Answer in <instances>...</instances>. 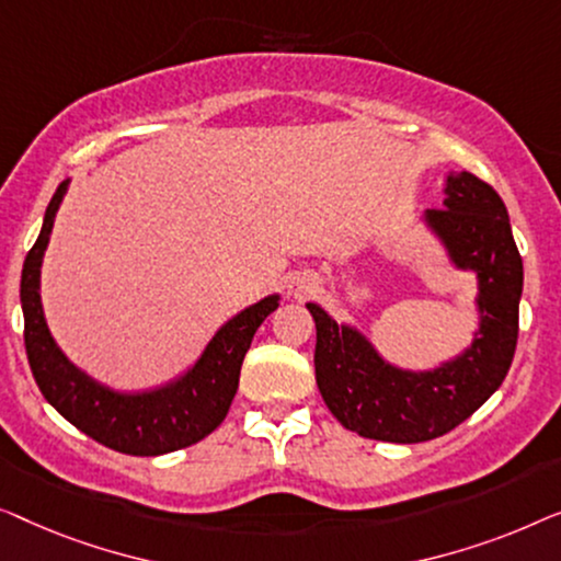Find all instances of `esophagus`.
Segmentation results:
<instances>
[{"label":"esophagus","mask_w":561,"mask_h":561,"mask_svg":"<svg viewBox=\"0 0 561 561\" xmlns=\"http://www.w3.org/2000/svg\"><path fill=\"white\" fill-rule=\"evenodd\" d=\"M318 289V279L314 277H295L289 282V295L291 297H307V295H312V291Z\"/></svg>","instance_id":"34e87169"}]
</instances>
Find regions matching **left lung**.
<instances>
[{
    "label": "left lung",
    "mask_w": 561,
    "mask_h": 561,
    "mask_svg": "<svg viewBox=\"0 0 561 561\" xmlns=\"http://www.w3.org/2000/svg\"><path fill=\"white\" fill-rule=\"evenodd\" d=\"M420 220L455 270L476 274L478 325L457 356L424 370L397 366L360 328L307 302L318 328L314 378L322 401L345 430L397 445L447 435L493 397L514 360L524 289L508 210L483 180L449 172L442 208L424 210Z\"/></svg>",
    "instance_id": "1"
}]
</instances>
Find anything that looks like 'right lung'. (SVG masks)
<instances>
[{"instance_id": "1", "label": "right lung", "mask_w": 561, "mask_h": 561, "mask_svg": "<svg viewBox=\"0 0 561 561\" xmlns=\"http://www.w3.org/2000/svg\"><path fill=\"white\" fill-rule=\"evenodd\" d=\"M70 180H62L47 205L41 236L22 266L20 302L25 314V348L47 404L101 445L124 455L154 457L191 447L226 420L239 389L241 363L256 328L279 307L270 295L224 322L198 360L178 378L152 389H114L78 368L47 328L41 299V270L58 208Z\"/></svg>"}]
</instances>
